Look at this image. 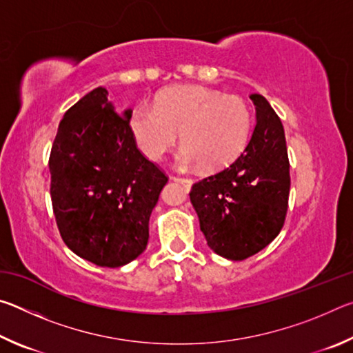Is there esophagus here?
I'll use <instances>...</instances> for the list:
<instances>
[{
  "label": "esophagus",
  "mask_w": 353,
  "mask_h": 353,
  "mask_svg": "<svg viewBox=\"0 0 353 353\" xmlns=\"http://www.w3.org/2000/svg\"><path fill=\"white\" fill-rule=\"evenodd\" d=\"M171 181H174V182H181L185 188L187 190H190L191 188V185H193V179H190V177H179V176H171Z\"/></svg>",
  "instance_id": "34e87169"
}]
</instances>
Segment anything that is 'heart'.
<instances>
[{
	"mask_svg": "<svg viewBox=\"0 0 353 353\" xmlns=\"http://www.w3.org/2000/svg\"><path fill=\"white\" fill-rule=\"evenodd\" d=\"M254 113L236 94H224L202 85H185L159 94L155 107L139 105L130 115L137 145L149 159L160 160L177 145L183 148L179 163L221 170L248 146Z\"/></svg>",
	"mask_w": 353,
	"mask_h": 353,
	"instance_id": "b5f03b06",
	"label": "heart"
}]
</instances>
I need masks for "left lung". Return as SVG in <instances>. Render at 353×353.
<instances>
[{
    "instance_id": "left-lung-1",
    "label": "left lung",
    "mask_w": 353,
    "mask_h": 353,
    "mask_svg": "<svg viewBox=\"0 0 353 353\" xmlns=\"http://www.w3.org/2000/svg\"><path fill=\"white\" fill-rule=\"evenodd\" d=\"M250 99L256 124L248 146L190 191L207 244L229 260L265 249L280 234L288 210L291 179L282 121L261 94Z\"/></svg>"
}]
</instances>
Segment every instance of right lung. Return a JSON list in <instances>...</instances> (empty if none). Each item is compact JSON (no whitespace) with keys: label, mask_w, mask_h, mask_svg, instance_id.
Instances as JSON below:
<instances>
[{"label":"right lung","mask_w":353,"mask_h":353,"mask_svg":"<svg viewBox=\"0 0 353 353\" xmlns=\"http://www.w3.org/2000/svg\"><path fill=\"white\" fill-rule=\"evenodd\" d=\"M98 87L65 112L50 154L51 202L63 243L81 259L119 268L148 246L149 218L168 182L137 148L129 119Z\"/></svg>","instance_id":"add662e5"}]
</instances>
